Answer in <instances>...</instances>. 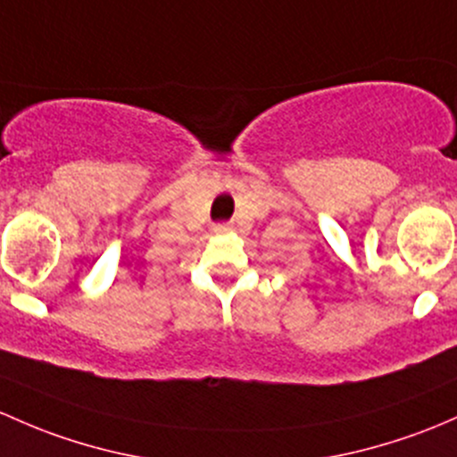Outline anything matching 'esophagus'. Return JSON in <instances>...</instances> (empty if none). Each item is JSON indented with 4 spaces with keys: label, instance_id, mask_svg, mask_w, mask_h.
<instances>
[{
    "label": "esophagus",
    "instance_id": "esophagus-1",
    "mask_svg": "<svg viewBox=\"0 0 457 457\" xmlns=\"http://www.w3.org/2000/svg\"><path fill=\"white\" fill-rule=\"evenodd\" d=\"M212 229L216 234H228L229 229H232V225H229V223H214Z\"/></svg>",
    "mask_w": 457,
    "mask_h": 457
}]
</instances>
